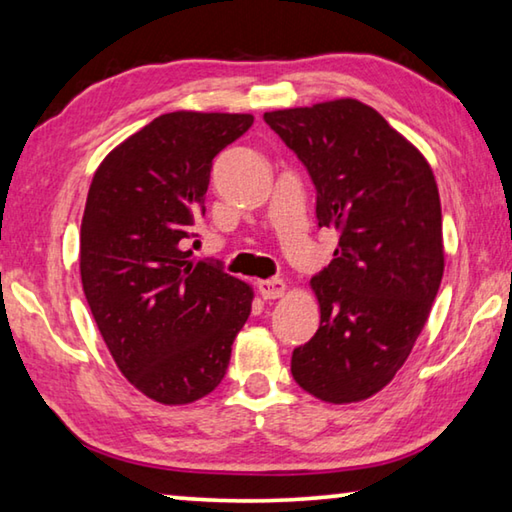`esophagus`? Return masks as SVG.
<instances>
[{
    "label": "esophagus",
    "instance_id": "34e87169",
    "mask_svg": "<svg viewBox=\"0 0 512 512\" xmlns=\"http://www.w3.org/2000/svg\"><path fill=\"white\" fill-rule=\"evenodd\" d=\"M257 291L264 300H275V298L284 296V291H287V284H284L282 280H259Z\"/></svg>",
    "mask_w": 512,
    "mask_h": 512
}]
</instances>
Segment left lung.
Returning <instances> with one entry per match:
<instances>
[{
  "label": "left lung",
  "instance_id": "left-lung-1",
  "mask_svg": "<svg viewBox=\"0 0 512 512\" xmlns=\"http://www.w3.org/2000/svg\"><path fill=\"white\" fill-rule=\"evenodd\" d=\"M316 185L320 228L339 230L323 273L314 339L291 375L318 400L352 404L388 386L427 323L443 280V212L424 155L375 108L334 99L264 112Z\"/></svg>",
  "mask_w": 512,
  "mask_h": 512
}]
</instances>
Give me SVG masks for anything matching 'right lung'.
Listing matches in <instances>:
<instances>
[{
	"instance_id": "add662e5",
	"label": "right lung",
	"mask_w": 512,
	"mask_h": 512,
	"mask_svg": "<svg viewBox=\"0 0 512 512\" xmlns=\"http://www.w3.org/2000/svg\"><path fill=\"white\" fill-rule=\"evenodd\" d=\"M248 112L176 110L117 144L94 171L81 223V282L108 350L137 391L180 406L210 395L253 307V287L189 259L212 160Z\"/></svg>"
}]
</instances>
